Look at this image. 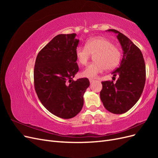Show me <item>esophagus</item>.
I'll use <instances>...</instances> for the list:
<instances>
[{
  "label": "esophagus",
  "mask_w": 158,
  "mask_h": 158,
  "mask_svg": "<svg viewBox=\"0 0 158 158\" xmlns=\"http://www.w3.org/2000/svg\"><path fill=\"white\" fill-rule=\"evenodd\" d=\"M89 82H90V83H92L93 82H94V81H95V80L93 79V78H89Z\"/></svg>",
  "instance_id": "esophagus-1"
}]
</instances>
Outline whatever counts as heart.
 Wrapping results in <instances>:
<instances>
[{"label": "heart", "instance_id": "b5f03b06", "mask_svg": "<svg viewBox=\"0 0 158 158\" xmlns=\"http://www.w3.org/2000/svg\"><path fill=\"white\" fill-rule=\"evenodd\" d=\"M92 55H95V61L82 72L84 77L95 78L106 69L111 70L115 68L121 59L120 49L103 37L91 38L85 46H78L75 50L76 60L81 65L86 64Z\"/></svg>", "mask_w": 158, "mask_h": 158}]
</instances>
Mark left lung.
Instances as JSON below:
<instances>
[{
	"label": "left lung",
	"mask_w": 158,
	"mask_h": 158,
	"mask_svg": "<svg viewBox=\"0 0 158 158\" xmlns=\"http://www.w3.org/2000/svg\"><path fill=\"white\" fill-rule=\"evenodd\" d=\"M107 31L117 33L123 57L119 67L112 73L114 76H119L118 80L115 83L113 80L102 82L100 98L109 112L123 114L135 106L141 96L146 82L145 62L141 51L130 39L116 30Z\"/></svg>",
	"instance_id": "8db88e82"
}]
</instances>
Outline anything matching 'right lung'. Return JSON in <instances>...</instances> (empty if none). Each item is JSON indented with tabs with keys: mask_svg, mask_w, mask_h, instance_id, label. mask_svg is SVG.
Masks as SVG:
<instances>
[{
	"mask_svg": "<svg viewBox=\"0 0 158 158\" xmlns=\"http://www.w3.org/2000/svg\"><path fill=\"white\" fill-rule=\"evenodd\" d=\"M76 33L55 36L38 53L33 78L37 97L49 112L70 118L82 110L83 95L89 87L88 78H73L79 68L75 50L79 40Z\"/></svg>",
	"mask_w": 158,
	"mask_h": 158,
	"instance_id": "right-lung-1",
	"label": "right lung"
}]
</instances>
